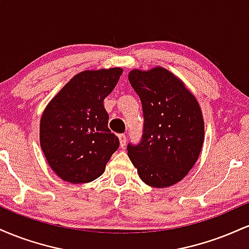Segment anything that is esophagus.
I'll use <instances>...</instances> for the list:
<instances>
[{"mask_svg":"<svg viewBox=\"0 0 249 249\" xmlns=\"http://www.w3.org/2000/svg\"><path fill=\"white\" fill-rule=\"evenodd\" d=\"M119 144H121V147L124 148L125 145H126V136L125 134H119Z\"/></svg>","mask_w":249,"mask_h":249,"instance_id":"obj_1","label":"esophagus"}]
</instances>
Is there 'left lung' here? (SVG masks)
<instances>
[{"label":"left lung","mask_w":249,"mask_h":249,"mask_svg":"<svg viewBox=\"0 0 249 249\" xmlns=\"http://www.w3.org/2000/svg\"><path fill=\"white\" fill-rule=\"evenodd\" d=\"M128 81L144 115L142 141L127 145L128 158L148 186H172L186 177L201 152V108L184 83L164 68L131 70Z\"/></svg>","instance_id":"1"}]
</instances>
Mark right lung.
<instances>
[{"mask_svg":"<svg viewBox=\"0 0 249 249\" xmlns=\"http://www.w3.org/2000/svg\"><path fill=\"white\" fill-rule=\"evenodd\" d=\"M122 73L121 68L82 71L45 107L39 124L41 148L64 181L84 184L97 179L119 147L118 137L107 127L104 99Z\"/></svg>","mask_w":249,"mask_h":249,"instance_id":"add662e5","label":"right lung"}]
</instances>
